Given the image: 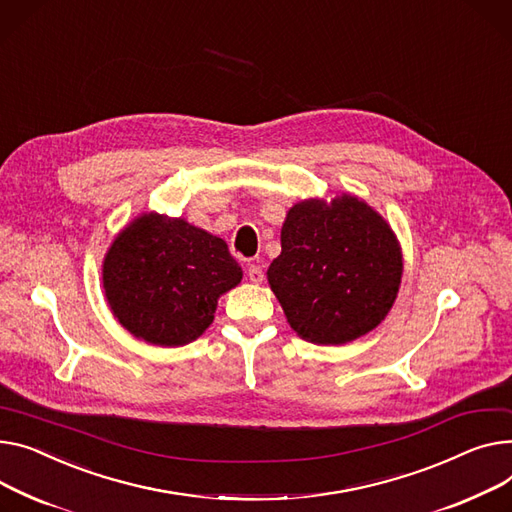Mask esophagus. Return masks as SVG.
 Listing matches in <instances>:
<instances>
[{"mask_svg":"<svg viewBox=\"0 0 512 512\" xmlns=\"http://www.w3.org/2000/svg\"><path fill=\"white\" fill-rule=\"evenodd\" d=\"M247 278H249V282H253V284H261V282H263V269H261L259 265H251V267L247 269Z\"/></svg>","mask_w":512,"mask_h":512,"instance_id":"34e87169","label":"esophagus"}]
</instances>
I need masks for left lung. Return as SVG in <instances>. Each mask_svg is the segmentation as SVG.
I'll return each mask as SVG.
<instances>
[{"mask_svg":"<svg viewBox=\"0 0 512 512\" xmlns=\"http://www.w3.org/2000/svg\"><path fill=\"white\" fill-rule=\"evenodd\" d=\"M267 282L298 337L344 346L389 315L403 255L391 224L358 195L309 197L288 210Z\"/></svg>","mask_w":512,"mask_h":512,"instance_id":"left-lung-1","label":"left lung"}]
</instances>
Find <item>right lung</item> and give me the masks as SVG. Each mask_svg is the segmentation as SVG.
Here are the masks:
<instances>
[{
    "label": "right lung",
    "mask_w": 512,
    "mask_h": 512,
    "mask_svg": "<svg viewBox=\"0 0 512 512\" xmlns=\"http://www.w3.org/2000/svg\"><path fill=\"white\" fill-rule=\"evenodd\" d=\"M243 280L220 236L156 212L119 230L102 259L113 317L146 344L187 346L206 331L218 298Z\"/></svg>",
    "instance_id": "obj_1"
}]
</instances>
